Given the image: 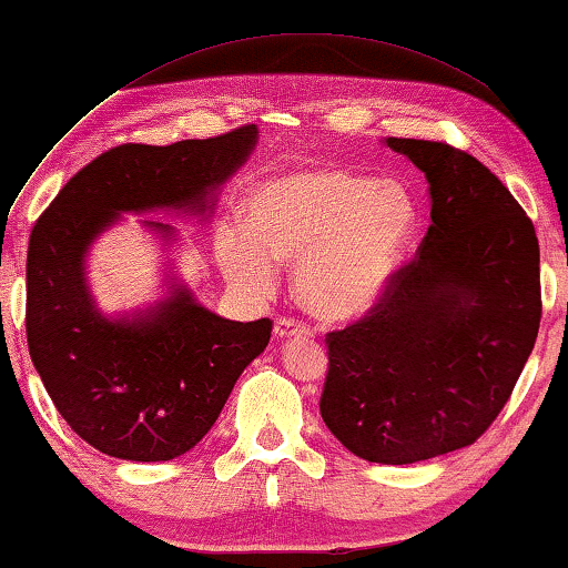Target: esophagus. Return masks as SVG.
Returning a JSON list of instances; mask_svg holds the SVG:
<instances>
[{
	"label": "esophagus",
	"instance_id": "esophagus-1",
	"mask_svg": "<svg viewBox=\"0 0 568 568\" xmlns=\"http://www.w3.org/2000/svg\"><path fill=\"white\" fill-rule=\"evenodd\" d=\"M275 336L277 338H308V336H313V333H311V328H305L298 321L281 318L275 323Z\"/></svg>",
	"mask_w": 568,
	"mask_h": 568
}]
</instances>
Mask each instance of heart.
I'll use <instances>...</instances> for the list:
<instances>
[{
    "label": "heart",
    "mask_w": 568,
    "mask_h": 568,
    "mask_svg": "<svg viewBox=\"0 0 568 568\" xmlns=\"http://www.w3.org/2000/svg\"><path fill=\"white\" fill-rule=\"evenodd\" d=\"M417 224V202L402 182L303 166L252 192L250 227H222L217 260L227 281L257 293L273 285L275 260L298 263L295 287L305 308L351 321L382 301Z\"/></svg>",
    "instance_id": "heart-1"
}]
</instances>
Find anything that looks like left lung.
<instances>
[{"mask_svg":"<svg viewBox=\"0 0 568 568\" xmlns=\"http://www.w3.org/2000/svg\"><path fill=\"white\" fill-rule=\"evenodd\" d=\"M427 179L429 230L376 308L328 333L321 417L348 453L412 465L473 445L506 407L541 323L534 222L447 143L384 139Z\"/></svg>","mask_w":568,"mask_h":568,"instance_id":"obj_1","label":"left lung"}]
</instances>
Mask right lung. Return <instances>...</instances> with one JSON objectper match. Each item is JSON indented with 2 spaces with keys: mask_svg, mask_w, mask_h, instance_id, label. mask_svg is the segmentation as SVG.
Segmentation results:
<instances>
[{
  "mask_svg": "<svg viewBox=\"0 0 568 568\" xmlns=\"http://www.w3.org/2000/svg\"><path fill=\"white\" fill-rule=\"evenodd\" d=\"M257 125L171 146L123 143L90 161L34 224L27 250V344L62 419L103 455L166 463L212 429L273 323H240L196 301L176 273V227L139 220L156 237L159 298L105 313L88 283L93 245L123 214L210 222L222 186L247 164Z\"/></svg>",
  "mask_w": 568,
  "mask_h": 568,
  "instance_id": "add662e5",
  "label": "right lung"
}]
</instances>
